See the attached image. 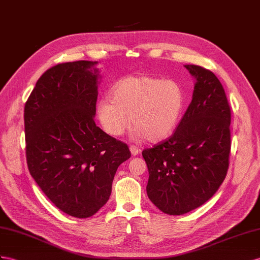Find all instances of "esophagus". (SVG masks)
Wrapping results in <instances>:
<instances>
[{
	"mask_svg": "<svg viewBox=\"0 0 260 260\" xmlns=\"http://www.w3.org/2000/svg\"><path fill=\"white\" fill-rule=\"evenodd\" d=\"M129 150H131L133 156H136V155L139 154V152H141V149H139L137 146H134V145H131L129 146Z\"/></svg>",
	"mask_w": 260,
	"mask_h": 260,
	"instance_id": "esophagus-1",
	"label": "esophagus"
}]
</instances>
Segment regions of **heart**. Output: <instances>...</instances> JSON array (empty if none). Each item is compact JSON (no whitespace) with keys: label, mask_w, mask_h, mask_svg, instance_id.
Wrapping results in <instances>:
<instances>
[{"label":"heart","mask_w":260,"mask_h":260,"mask_svg":"<svg viewBox=\"0 0 260 260\" xmlns=\"http://www.w3.org/2000/svg\"><path fill=\"white\" fill-rule=\"evenodd\" d=\"M96 104V115L109 135L118 137L134 124L132 137L158 142L180 121L185 104L182 86L175 80L131 76L119 80Z\"/></svg>","instance_id":"heart-1"}]
</instances>
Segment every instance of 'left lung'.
Segmentation results:
<instances>
[{
    "mask_svg": "<svg viewBox=\"0 0 260 260\" xmlns=\"http://www.w3.org/2000/svg\"><path fill=\"white\" fill-rule=\"evenodd\" d=\"M196 79L192 101L168 139L143 150L150 201L169 215H182L210 200L228 174L231 108L212 71L185 64Z\"/></svg>",
    "mask_w": 260,
    "mask_h": 260,
    "instance_id": "8db88e82",
    "label": "left lung"
}]
</instances>
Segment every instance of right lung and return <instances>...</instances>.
<instances>
[{"label": "right lung", "instance_id": "right-lung-1", "mask_svg": "<svg viewBox=\"0 0 260 260\" xmlns=\"http://www.w3.org/2000/svg\"><path fill=\"white\" fill-rule=\"evenodd\" d=\"M96 61L51 67L38 79L25 104L26 160L39 188L59 210L90 217L108 202L128 146L94 122Z\"/></svg>", "mask_w": 260, "mask_h": 260}]
</instances>
